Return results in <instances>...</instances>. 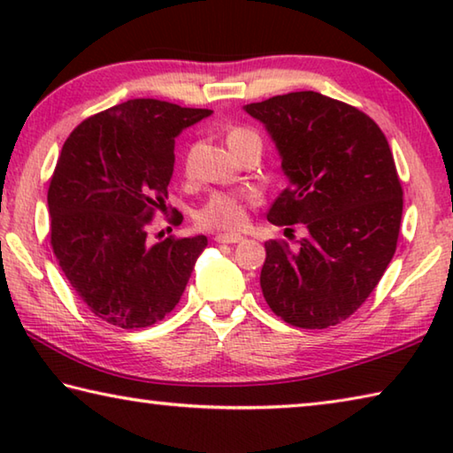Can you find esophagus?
<instances>
[{"label": "esophagus", "mask_w": 453, "mask_h": 453, "mask_svg": "<svg viewBox=\"0 0 453 453\" xmlns=\"http://www.w3.org/2000/svg\"><path fill=\"white\" fill-rule=\"evenodd\" d=\"M216 242L218 243H237V242H243V235H240V234H218Z\"/></svg>", "instance_id": "34e87169"}]
</instances>
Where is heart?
<instances>
[{
	"label": "heart",
	"mask_w": 453,
	"mask_h": 453,
	"mask_svg": "<svg viewBox=\"0 0 453 453\" xmlns=\"http://www.w3.org/2000/svg\"><path fill=\"white\" fill-rule=\"evenodd\" d=\"M245 140H257L254 132L245 127H234L227 134L229 148ZM256 199V191L242 189V191H213L205 202L196 210V221L202 227L211 229H235L243 226L245 205Z\"/></svg>",
	"instance_id": "obj_1"
}]
</instances>
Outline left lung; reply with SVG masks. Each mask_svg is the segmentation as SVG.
<instances>
[{
	"instance_id": "obj_1",
	"label": "left lung",
	"mask_w": 453,
	"mask_h": 453,
	"mask_svg": "<svg viewBox=\"0 0 453 453\" xmlns=\"http://www.w3.org/2000/svg\"><path fill=\"white\" fill-rule=\"evenodd\" d=\"M243 110L265 126L289 181L267 219L308 232L300 250L265 242V302L289 326L340 324L367 300L395 254L403 191L386 135L357 107L318 91Z\"/></svg>"
}]
</instances>
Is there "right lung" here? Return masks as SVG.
Returning <instances> with one entry per match:
<instances>
[{
    "mask_svg": "<svg viewBox=\"0 0 453 453\" xmlns=\"http://www.w3.org/2000/svg\"><path fill=\"white\" fill-rule=\"evenodd\" d=\"M208 116L129 99L83 119L61 148L48 189L51 248L75 294L107 324L164 319L208 245L205 235L148 237L153 213L165 208L175 137Z\"/></svg>",
    "mask_w": 453,
    "mask_h": 453,
    "instance_id": "1",
    "label": "right lung"
}]
</instances>
